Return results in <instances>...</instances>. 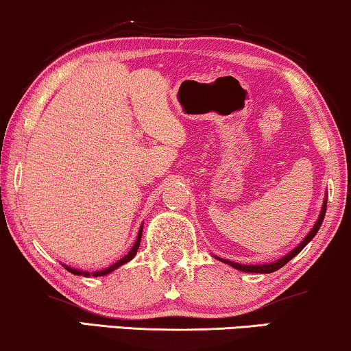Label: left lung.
I'll use <instances>...</instances> for the list:
<instances>
[{
    "mask_svg": "<svg viewBox=\"0 0 351 351\" xmlns=\"http://www.w3.org/2000/svg\"><path fill=\"white\" fill-rule=\"evenodd\" d=\"M324 214H326V203H324V206H323V209H321V214H319V219H318V222L315 223V227L311 228V232L306 234L305 237V239L304 241H302L299 246H297L295 249H292V251L287 254L286 257H281L280 261H276V262H271V263H263V265H241V263H234V262H232V261H223V258H219V261H222V262H225V263H228L230 267H233V268H237V270H239V271H246V273H271V271H276V270H280L281 267H285L287 262L291 261L292 257H295L297 254H299L302 249H304L306 244H308L311 239H313V237L316 233H318V230H319V227H321V223H323V219H324Z\"/></svg>",
    "mask_w": 351,
    "mask_h": 351,
    "instance_id": "obj_1",
    "label": "left lung"
}]
</instances>
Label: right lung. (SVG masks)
Listing matches in <instances>:
<instances>
[{
    "label": "right lung",
    "instance_id": "right-lung-1",
    "mask_svg": "<svg viewBox=\"0 0 351 351\" xmlns=\"http://www.w3.org/2000/svg\"><path fill=\"white\" fill-rule=\"evenodd\" d=\"M141 238H142V228L138 230V237H137V241L134 243V246H132V249L131 251H129L126 256H124L121 261H118L117 263H113L112 267H108V268H105V270H100V271H94V273H89V271H81V270H76V268H70V267H65L66 270H69L70 273H73V275H80V276H104V275H108L110 271H113V270H117L118 267H121V265H124V263L126 262H129L131 261V258L136 256L137 254V249H138V246H141Z\"/></svg>",
    "mask_w": 351,
    "mask_h": 351
}]
</instances>
